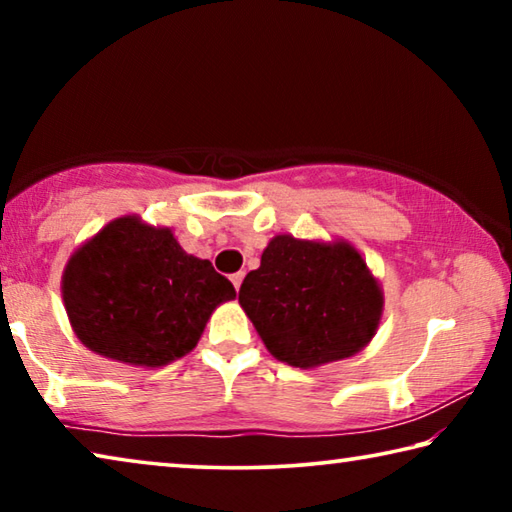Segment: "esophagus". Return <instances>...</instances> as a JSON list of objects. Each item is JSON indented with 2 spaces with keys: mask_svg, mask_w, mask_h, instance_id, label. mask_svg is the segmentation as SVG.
<instances>
[{
  "mask_svg": "<svg viewBox=\"0 0 512 512\" xmlns=\"http://www.w3.org/2000/svg\"><path fill=\"white\" fill-rule=\"evenodd\" d=\"M230 280H232V284H235V289L239 291V287H241V282H244V273H235V275H232V277H230Z\"/></svg>",
  "mask_w": 512,
  "mask_h": 512,
  "instance_id": "1",
  "label": "esophagus"
}]
</instances>
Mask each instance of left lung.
<instances>
[{
	"mask_svg": "<svg viewBox=\"0 0 512 512\" xmlns=\"http://www.w3.org/2000/svg\"><path fill=\"white\" fill-rule=\"evenodd\" d=\"M239 305L275 359L307 370L366 348L384 293L348 241L277 235L241 284Z\"/></svg>",
	"mask_w": 512,
	"mask_h": 512,
	"instance_id": "1",
	"label": "left lung"
}]
</instances>
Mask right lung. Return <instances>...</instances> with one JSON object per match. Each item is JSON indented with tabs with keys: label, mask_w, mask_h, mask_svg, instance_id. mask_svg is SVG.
<instances>
[{
	"label": "right lung",
	"mask_w": 512,
	"mask_h": 512,
	"mask_svg": "<svg viewBox=\"0 0 512 512\" xmlns=\"http://www.w3.org/2000/svg\"><path fill=\"white\" fill-rule=\"evenodd\" d=\"M235 296L207 259L187 255L169 228L137 216L110 221L63 273L69 323L85 348L142 368L192 352L212 311Z\"/></svg>",
	"instance_id": "obj_1"
}]
</instances>
